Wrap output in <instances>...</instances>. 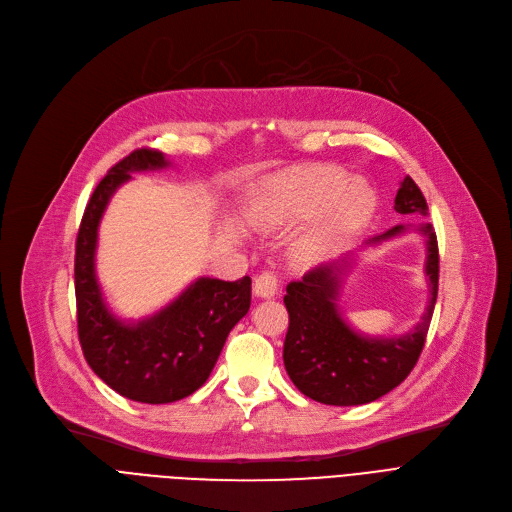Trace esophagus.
I'll return each instance as SVG.
<instances>
[{
	"label": "esophagus",
	"instance_id": "34e87169",
	"mask_svg": "<svg viewBox=\"0 0 512 512\" xmlns=\"http://www.w3.org/2000/svg\"><path fill=\"white\" fill-rule=\"evenodd\" d=\"M255 294L261 299H270L278 292V276L274 272H261L255 278V286H253Z\"/></svg>",
	"mask_w": 512,
	"mask_h": 512
}]
</instances>
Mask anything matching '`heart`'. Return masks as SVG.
<instances>
[{
	"label": "heart",
	"mask_w": 512,
	"mask_h": 512,
	"mask_svg": "<svg viewBox=\"0 0 512 512\" xmlns=\"http://www.w3.org/2000/svg\"><path fill=\"white\" fill-rule=\"evenodd\" d=\"M371 201L373 193L365 182L348 180L338 168H317L270 184L255 211V222L263 228H286L326 207L319 222L301 238V253L311 257L334 236L359 222L369 211Z\"/></svg>",
	"instance_id": "heart-1"
}]
</instances>
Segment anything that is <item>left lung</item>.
<instances>
[{"instance_id":"1","label":"left lung","mask_w":512,"mask_h":512,"mask_svg":"<svg viewBox=\"0 0 512 512\" xmlns=\"http://www.w3.org/2000/svg\"><path fill=\"white\" fill-rule=\"evenodd\" d=\"M394 209L402 215H427L425 197L411 176L402 178ZM407 230V226L398 224L380 236L369 238L365 245H380ZM417 232L423 234L427 249L425 274L429 280V303L419 324L407 334L371 338L346 324L336 299L340 276L351 265L348 263L351 255L319 265L307 272L303 280L286 286L284 305L290 324L284 340V367L292 384L305 396L324 405L355 407L378 400L407 380L423 351L440 278L436 230L432 224H421Z\"/></svg>"}]
</instances>
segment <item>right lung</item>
I'll use <instances>...</instances> for the list:
<instances>
[{
	"mask_svg": "<svg viewBox=\"0 0 512 512\" xmlns=\"http://www.w3.org/2000/svg\"><path fill=\"white\" fill-rule=\"evenodd\" d=\"M159 151L137 149L103 176L76 236L74 290L78 340L91 369L118 394L166 405L199 390L218 361L230 330L251 307V278H199L168 307L137 324L107 309L95 274L97 230L103 211L130 172L161 170Z\"/></svg>",
	"mask_w": 512,
	"mask_h": 512,
	"instance_id": "add662e5",
	"label": "right lung"
}]
</instances>
